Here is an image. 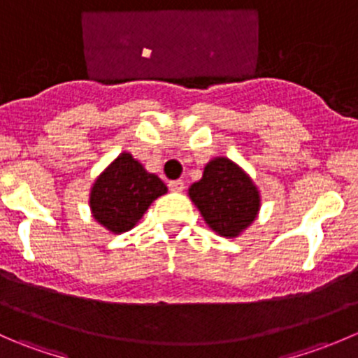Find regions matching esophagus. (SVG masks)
<instances>
[{
	"instance_id": "esophagus-1",
	"label": "esophagus",
	"mask_w": 358,
	"mask_h": 358,
	"mask_svg": "<svg viewBox=\"0 0 358 358\" xmlns=\"http://www.w3.org/2000/svg\"><path fill=\"white\" fill-rule=\"evenodd\" d=\"M168 187L173 192H182V190L185 189V183H183V180H171V182L168 183Z\"/></svg>"
}]
</instances>
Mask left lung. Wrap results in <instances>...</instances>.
Returning a JSON list of instances; mask_svg holds the SVG:
<instances>
[{
  "mask_svg": "<svg viewBox=\"0 0 358 358\" xmlns=\"http://www.w3.org/2000/svg\"><path fill=\"white\" fill-rule=\"evenodd\" d=\"M206 223L223 237H236L256 218L259 194L249 176L230 159H213L189 189Z\"/></svg>",
  "mask_w": 358,
  "mask_h": 358,
  "instance_id": "8db88e82",
  "label": "left lung"
}]
</instances>
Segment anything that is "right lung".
Here are the masks:
<instances>
[{"label": "right lung", "instance_id": "right-lung-1", "mask_svg": "<svg viewBox=\"0 0 358 358\" xmlns=\"http://www.w3.org/2000/svg\"><path fill=\"white\" fill-rule=\"evenodd\" d=\"M159 176L147 173L131 154H121L99 176L92 190L90 206L93 216L110 232L133 229L154 199L166 194Z\"/></svg>", "mask_w": 358, "mask_h": 358}]
</instances>
